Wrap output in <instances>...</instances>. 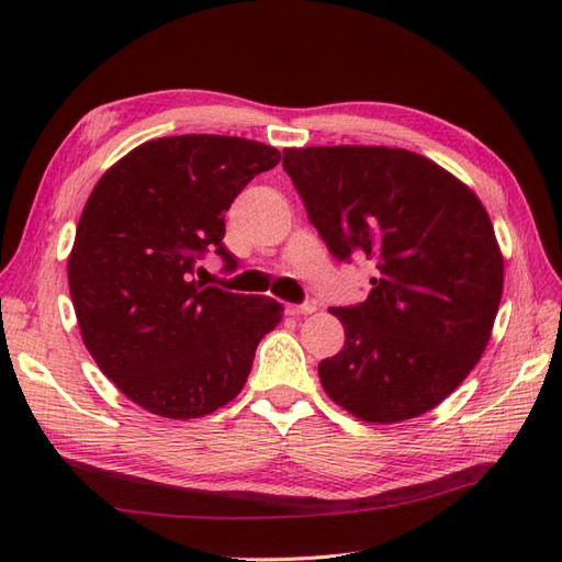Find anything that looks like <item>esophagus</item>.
<instances>
[{
    "label": "esophagus",
    "mask_w": 562,
    "mask_h": 562,
    "mask_svg": "<svg viewBox=\"0 0 562 562\" xmlns=\"http://www.w3.org/2000/svg\"><path fill=\"white\" fill-rule=\"evenodd\" d=\"M312 312H317V305H314V303L289 305V314H293V317H300V314H312Z\"/></svg>",
    "instance_id": "1"
}]
</instances>
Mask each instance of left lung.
Returning a JSON list of instances; mask_svg holds the SVG:
<instances>
[{
  "label": "left lung",
  "mask_w": 562,
  "mask_h": 562,
  "mask_svg": "<svg viewBox=\"0 0 562 562\" xmlns=\"http://www.w3.org/2000/svg\"><path fill=\"white\" fill-rule=\"evenodd\" d=\"M283 169L328 252L376 267L364 303L328 310L346 344L319 362L326 395L372 424L429 413L484 355L501 305L503 255L482 200L401 147H289Z\"/></svg>",
  "instance_id": "obj_1"
}]
</instances>
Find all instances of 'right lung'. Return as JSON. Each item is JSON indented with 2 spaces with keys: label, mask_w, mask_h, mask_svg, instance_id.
<instances>
[{
  "label": "right lung",
  "mask_w": 562,
  "mask_h": 562,
  "mask_svg": "<svg viewBox=\"0 0 562 562\" xmlns=\"http://www.w3.org/2000/svg\"><path fill=\"white\" fill-rule=\"evenodd\" d=\"M277 147L236 135H171L138 145L92 188L68 255L80 336L128 401L167 419H195L240 393L257 344L283 305L195 281L216 248L228 269L224 214Z\"/></svg>",
  "instance_id": "add662e5"
}]
</instances>
